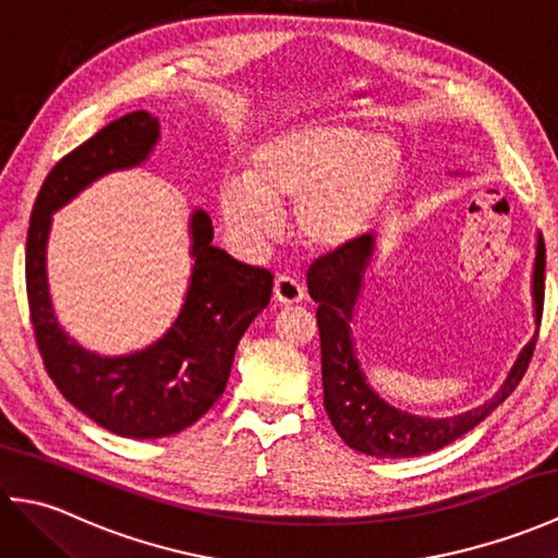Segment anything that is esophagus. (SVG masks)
Returning a JSON list of instances; mask_svg holds the SVG:
<instances>
[{
    "label": "esophagus",
    "mask_w": 558,
    "mask_h": 558,
    "mask_svg": "<svg viewBox=\"0 0 558 558\" xmlns=\"http://www.w3.org/2000/svg\"><path fill=\"white\" fill-rule=\"evenodd\" d=\"M272 300L282 306H290V304H300L304 300V288L300 286L298 280L290 278V276H280L276 280V286H272Z\"/></svg>",
    "instance_id": "1"
}]
</instances>
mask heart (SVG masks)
<instances>
[{"instance_id": "heart-1", "label": "heart", "mask_w": 558, "mask_h": 558, "mask_svg": "<svg viewBox=\"0 0 558 558\" xmlns=\"http://www.w3.org/2000/svg\"><path fill=\"white\" fill-rule=\"evenodd\" d=\"M400 170L402 153L388 136L306 124L258 141L246 158V177L225 182L218 204L230 234L246 246L276 240L278 213L298 208L302 240L336 252L374 228Z\"/></svg>"}]
</instances>
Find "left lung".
Listing matches in <instances>:
<instances>
[{"label":"left lung","instance_id":"obj_1","mask_svg":"<svg viewBox=\"0 0 558 558\" xmlns=\"http://www.w3.org/2000/svg\"><path fill=\"white\" fill-rule=\"evenodd\" d=\"M374 254V236L364 234L357 242L318 256L306 272L312 300L318 304L316 324L322 336V378L324 408L342 441L360 453L374 458H414L453 444L456 438L489 417L513 393L535 352L544 306V240L537 236L535 272H532V302H535V338L520 350L506 381L484 405L456 417L432 420L396 410L366 384V376L354 354L352 314L357 304L364 270Z\"/></svg>","mask_w":558,"mask_h":558}]
</instances>
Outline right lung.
Segmentation results:
<instances>
[{
	"mask_svg": "<svg viewBox=\"0 0 558 558\" xmlns=\"http://www.w3.org/2000/svg\"><path fill=\"white\" fill-rule=\"evenodd\" d=\"M160 124L138 110L110 122L59 160L35 198L26 242V290L40 357L71 405L102 429L126 438H162L192 426L228 386L234 350L266 310L272 276L213 246V222L194 210L192 278L172 328L146 350L100 357L57 324L47 288V234L52 213L98 177L136 168L158 144Z\"/></svg>",
	"mask_w": 558,
	"mask_h": 558,
	"instance_id": "add662e5",
	"label": "right lung"
}]
</instances>
